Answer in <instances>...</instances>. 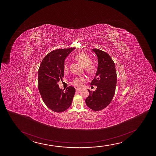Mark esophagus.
<instances>
[{"label": "esophagus", "instance_id": "esophagus-1", "mask_svg": "<svg viewBox=\"0 0 156 156\" xmlns=\"http://www.w3.org/2000/svg\"><path fill=\"white\" fill-rule=\"evenodd\" d=\"M76 91H81V89H79V88H76Z\"/></svg>", "mask_w": 156, "mask_h": 156}]
</instances>
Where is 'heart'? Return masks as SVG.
<instances>
[{"label":"heart","instance_id":"b5f03b06","mask_svg":"<svg viewBox=\"0 0 156 156\" xmlns=\"http://www.w3.org/2000/svg\"><path fill=\"white\" fill-rule=\"evenodd\" d=\"M75 58L79 62L85 67V70L89 73H93L95 70V66L91 64V60L90 56L85 52H81L75 56ZM69 70V65L68 63H65L64 65L65 71H68ZM85 81V79L83 76L76 77L72 82V84L78 87L83 86V82Z\"/></svg>","mask_w":156,"mask_h":156}]
</instances>
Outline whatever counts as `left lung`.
<instances>
[{
  "instance_id": "left-lung-1",
  "label": "left lung",
  "mask_w": 156,
  "mask_h": 156,
  "mask_svg": "<svg viewBox=\"0 0 156 156\" xmlns=\"http://www.w3.org/2000/svg\"><path fill=\"white\" fill-rule=\"evenodd\" d=\"M92 50L97 55L98 68L95 77L90 85L97 86L95 91H89L85 100L86 105L94 111H99L107 107L113 98L117 82L115 64L110 56L98 49Z\"/></svg>"
}]
</instances>
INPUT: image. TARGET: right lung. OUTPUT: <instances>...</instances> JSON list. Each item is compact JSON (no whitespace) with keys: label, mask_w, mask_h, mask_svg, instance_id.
Instances as JSON below:
<instances>
[{"label":"right lung","mask_w":156,"mask_h":156,"mask_svg":"<svg viewBox=\"0 0 156 156\" xmlns=\"http://www.w3.org/2000/svg\"><path fill=\"white\" fill-rule=\"evenodd\" d=\"M75 49H58L49 53L41 61L38 71V87L47 107L56 112L66 111L71 105L75 90L69 86L65 91L58 83L64 76L65 59Z\"/></svg>","instance_id":"obj_1"}]
</instances>
